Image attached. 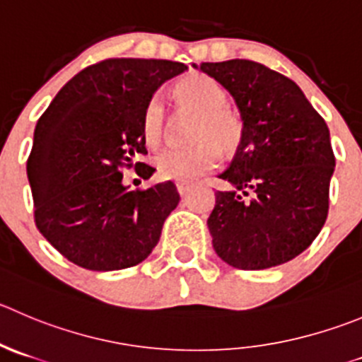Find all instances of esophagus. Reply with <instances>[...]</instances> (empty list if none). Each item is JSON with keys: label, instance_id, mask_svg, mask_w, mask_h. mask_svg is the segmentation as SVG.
Masks as SVG:
<instances>
[{"label": "esophagus", "instance_id": "esophagus-1", "mask_svg": "<svg viewBox=\"0 0 362 362\" xmlns=\"http://www.w3.org/2000/svg\"><path fill=\"white\" fill-rule=\"evenodd\" d=\"M175 188H177V194L179 195H187L188 192H190L192 185H188V183H175Z\"/></svg>", "mask_w": 362, "mask_h": 362}]
</instances>
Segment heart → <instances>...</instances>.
I'll list each match as a JSON object with an SVG mask.
<instances>
[{
  "label": "heart",
  "mask_w": 362,
  "mask_h": 362,
  "mask_svg": "<svg viewBox=\"0 0 362 362\" xmlns=\"http://www.w3.org/2000/svg\"><path fill=\"white\" fill-rule=\"evenodd\" d=\"M175 99L197 113L187 149L161 151L154 158L156 172L165 181L192 183L218 163V150L233 151L242 139V122L227 106V94L215 80L202 74L188 76L175 87ZM165 133V105L160 94L151 95L142 112V136L158 146Z\"/></svg>",
  "instance_id": "obj_1"
}]
</instances>
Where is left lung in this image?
<instances>
[{
	"label": "left lung",
	"instance_id": "left-lung-1",
	"mask_svg": "<svg viewBox=\"0 0 362 362\" xmlns=\"http://www.w3.org/2000/svg\"><path fill=\"white\" fill-rule=\"evenodd\" d=\"M235 99L242 139L208 218L213 249L240 270L288 263L318 236L329 213V127L295 81L252 60L204 62Z\"/></svg>",
	"mask_w": 362,
	"mask_h": 362
}]
</instances>
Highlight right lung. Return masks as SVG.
I'll use <instances>...</instances> for the list:
<instances>
[{
  "label": "right lung",
  "mask_w": 362,
  "mask_h": 362,
  "mask_svg": "<svg viewBox=\"0 0 362 362\" xmlns=\"http://www.w3.org/2000/svg\"><path fill=\"white\" fill-rule=\"evenodd\" d=\"M170 60L108 58L72 78L40 115L26 172L37 229L64 257L94 272L142 263L160 242L179 194L172 181L127 190L122 168L144 179L142 112L167 80L187 71Z\"/></svg>",
  "instance_id": "right-lung-1"
}]
</instances>
